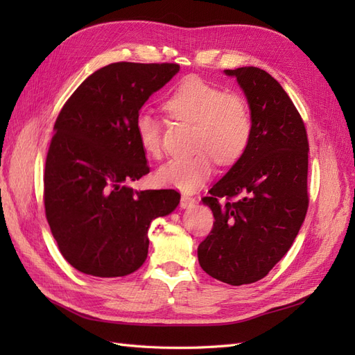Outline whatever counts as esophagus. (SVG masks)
I'll return each mask as SVG.
<instances>
[{
	"label": "esophagus",
	"mask_w": 355,
	"mask_h": 355,
	"mask_svg": "<svg viewBox=\"0 0 355 355\" xmlns=\"http://www.w3.org/2000/svg\"><path fill=\"white\" fill-rule=\"evenodd\" d=\"M196 204V198L194 197H189V196H182L180 197V207L182 209H189Z\"/></svg>",
	"instance_id": "obj_1"
}]
</instances>
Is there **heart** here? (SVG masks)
Returning <instances> with one entry per match:
<instances>
[{
	"label": "heart",
	"instance_id": "heart-1",
	"mask_svg": "<svg viewBox=\"0 0 355 355\" xmlns=\"http://www.w3.org/2000/svg\"><path fill=\"white\" fill-rule=\"evenodd\" d=\"M163 108L175 120L194 124L192 146L197 151L161 166L155 173L161 187L194 192L210 178L214 159L223 166L232 164L250 144L253 116L249 103L200 77L182 80L166 98ZM135 132L148 157H161V124L154 115L139 112Z\"/></svg>",
	"mask_w": 355,
	"mask_h": 355
}]
</instances>
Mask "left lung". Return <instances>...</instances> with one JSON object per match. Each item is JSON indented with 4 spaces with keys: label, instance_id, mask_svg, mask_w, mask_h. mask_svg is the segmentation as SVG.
<instances>
[{
    "label": "left lung",
    "instance_id": "left-lung-1",
    "mask_svg": "<svg viewBox=\"0 0 355 355\" xmlns=\"http://www.w3.org/2000/svg\"><path fill=\"white\" fill-rule=\"evenodd\" d=\"M223 72L244 92L253 135L243 157L201 200L214 223L198 245V262L216 280L241 286L270 272L302 227L309 146L302 118L270 73L254 67ZM237 195L235 203L217 201Z\"/></svg>",
    "mask_w": 355,
    "mask_h": 355
}]
</instances>
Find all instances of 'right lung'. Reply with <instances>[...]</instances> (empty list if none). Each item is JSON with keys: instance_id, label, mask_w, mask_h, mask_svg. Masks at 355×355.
Returning a JSON list of instances; mask_svg holds the SVG:
<instances>
[{"instance_id": "1", "label": "right lung", "mask_w": 355, "mask_h": 355, "mask_svg": "<svg viewBox=\"0 0 355 355\" xmlns=\"http://www.w3.org/2000/svg\"><path fill=\"white\" fill-rule=\"evenodd\" d=\"M178 72L176 63H111L63 105L46 159L44 206L60 253L83 274L135 272L148 256L149 225L178 207L175 189L128 185L149 173L136 116Z\"/></svg>"}]
</instances>
